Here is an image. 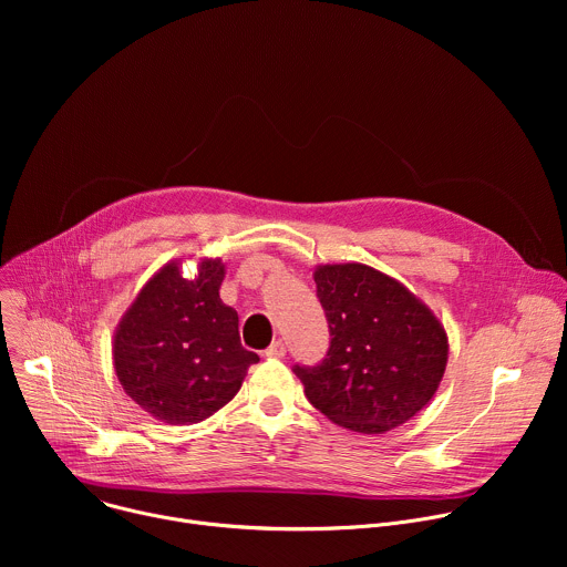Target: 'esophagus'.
Listing matches in <instances>:
<instances>
[{"label": "esophagus", "instance_id": "34e87169", "mask_svg": "<svg viewBox=\"0 0 567 567\" xmlns=\"http://www.w3.org/2000/svg\"><path fill=\"white\" fill-rule=\"evenodd\" d=\"M269 359H282L285 354H287V346L278 339V341H274L269 348H267V352H265Z\"/></svg>", "mask_w": 567, "mask_h": 567}]
</instances>
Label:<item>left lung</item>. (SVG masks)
Masks as SVG:
<instances>
[{
    "label": "left lung",
    "instance_id": "left-lung-1",
    "mask_svg": "<svg viewBox=\"0 0 567 567\" xmlns=\"http://www.w3.org/2000/svg\"><path fill=\"white\" fill-rule=\"evenodd\" d=\"M313 282L332 341L320 365L293 368L311 406L363 435L413 420L446 370L442 320L409 287L361 262L318 265Z\"/></svg>",
    "mask_w": 567,
    "mask_h": 567
}]
</instances>
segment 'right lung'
I'll return each instance as SVG.
<instances>
[{"instance_id": "add662e5", "label": "right lung", "mask_w": 567, "mask_h": 567, "mask_svg": "<svg viewBox=\"0 0 567 567\" xmlns=\"http://www.w3.org/2000/svg\"><path fill=\"white\" fill-rule=\"evenodd\" d=\"M226 267L202 258L195 278L182 262L161 267L118 320L112 359L125 394L154 420H208L237 394L260 357L239 343L237 311L221 302Z\"/></svg>"}]
</instances>
